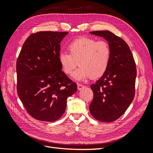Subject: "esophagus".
Masks as SVG:
<instances>
[{
    "label": "esophagus",
    "mask_w": 153,
    "mask_h": 153,
    "mask_svg": "<svg viewBox=\"0 0 153 153\" xmlns=\"http://www.w3.org/2000/svg\"><path fill=\"white\" fill-rule=\"evenodd\" d=\"M77 87H78V89L80 91V90H82V89H84V88L85 87V85H82V84H78Z\"/></svg>",
    "instance_id": "esophagus-1"
}]
</instances>
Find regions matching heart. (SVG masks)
I'll list each match as a JSON object with an SVG mask.
<instances>
[{
	"label": "heart",
	"instance_id": "b5f03b06",
	"mask_svg": "<svg viewBox=\"0 0 153 153\" xmlns=\"http://www.w3.org/2000/svg\"><path fill=\"white\" fill-rule=\"evenodd\" d=\"M68 50L69 54L61 53L59 56L60 65L66 75H71L78 65L80 67L73 76L79 80L90 77L98 79L108 70L111 49L106 41L82 37L71 41Z\"/></svg>",
	"mask_w": 153,
	"mask_h": 153
}]
</instances>
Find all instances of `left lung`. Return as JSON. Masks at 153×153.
<instances>
[{
    "instance_id": "8db88e82",
    "label": "left lung",
    "mask_w": 153,
    "mask_h": 153,
    "mask_svg": "<svg viewBox=\"0 0 153 153\" xmlns=\"http://www.w3.org/2000/svg\"><path fill=\"white\" fill-rule=\"evenodd\" d=\"M90 33L108 41L111 59L106 73L91 85L93 100L89 110L99 121L113 122L126 112L135 96L136 64L129 46L121 38L108 30Z\"/></svg>"
}]
</instances>
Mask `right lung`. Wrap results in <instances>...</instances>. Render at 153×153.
I'll list each match as a JSON object with an SVG mask.
<instances>
[{
    "instance_id": "1",
    "label": "right lung",
    "mask_w": 153,
    "mask_h": 153,
    "mask_svg": "<svg viewBox=\"0 0 153 153\" xmlns=\"http://www.w3.org/2000/svg\"><path fill=\"white\" fill-rule=\"evenodd\" d=\"M68 32L30 34L16 61L17 93L27 112L41 121L53 122L65 112L68 97L77 85L61 71V43Z\"/></svg>"
}]
</instances>
